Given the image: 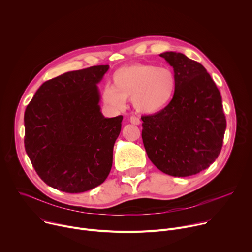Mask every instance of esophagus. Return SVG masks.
Here are the masks:
<instances>
[{"mask_svg": "<svg viewBox=\"0 0 252 252\" xmlns=\"http://www.w3.org/2000/svg\"><path fill=\"white\" fill-rule=\"evenodd\" d=\"M129 122L132 124V125H139L140 124V120L137 118V117H135V116H131L130 118H129Z\"/></svg>", "mask_w": 252, "mask_h": 252, "instance_id": "34e87169", "label": "esophagus"}]
</instances>
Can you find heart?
Wrapping results in <instances>:
<instances>
[{
  "label": "heart",
  "instance_id": "1",
  "mask_svg": "<svg viewBox=\"0 0 252 252\" xmlns=\"http://www.w3.org/2000/svg\"><path fill=\"white\" fill-rule=\"evenodd\" d=\"M113 85L102 91L103 101L115 110H123L126 99L131 98L134 110L156 114L171 101L176 90V76L167 66L133 63L117 69Z\"/></svg>",
  "mask_w": 252,
  "mask_h": 252
}]
</instances>
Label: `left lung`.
<instances>
[{
	"label": "left lung",
	"mask_w": 252,
	"mask_h": 252,
	"mask_svg": "<svg viewBox=\"0 0 252 252\" xmlns=\"http://www.w3.org/2000/svg\"><path fill=\"white\" fill-rule=\"evenodd\" d=\"M159 56L173 67L177 85L163 110L141 117L143 146L162 172L178 177L193 175L220 154L226 128L221 95L201 63L182 53Z\"/></svg>",
	"instance_id": "1"
}]
</instances>
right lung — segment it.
Here are the masks:
<instances>
[{"instance_id": "add662e5", "label": "right lung", "mask_w": 252, "mask_h": 252, "mask_svg": "<svg viewBox=\"0 0 252 252\" xmlns=\"http://www.w3.org/2000/svg\"><path fill=\"white\" fill-rule=\"evenodd\" d=\"M109 64L73 70L45 82L28 104L25 149L48 186L68 193L101 185L113 165L123 116L104 118L97 84Z\"/></svg>"}]
</instances>
